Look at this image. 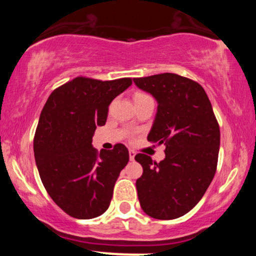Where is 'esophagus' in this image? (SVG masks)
I'll use <instances>...</instances> for the list:
<instances>
[{
	"mask_svg": "<svg viewBox=\"0 0 256 256\" xmlns=\"http://www.w3.org/2000/svg\"><path fill=\"white\" fill-rule=\"evenodd\" d=\"M128 155H130V160L134 161V155H136V152H134V150H130V152H128Z\"/></svg>",
	"mask_w": 256,
	"mask_h": 256,
	"instance_id": "obj_1",
	"label": "esophagus"
}]
</instances>
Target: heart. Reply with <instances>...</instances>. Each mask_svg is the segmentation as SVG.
Returning a JSON list of instances; mask_svg holds the SVG:
<instances>
[{
    "label": "heart",
    "instance_id": "heart-1",
    "mask_svg": "<svg viewBox=\"0 0 256 256\" xmlns=\"http://www.w3.org/2000/svg\"><path fill=\"white\" fill-rule=\"evenodd\" d=\"M144 98H150V96H148L146 94H143V92H138V94H136V96H134V100Z\"/></svg>",
    "mask_w": 256,
    "mask_h": 256
}]
</instances>
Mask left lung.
I'll return each mask as SVG.
<instances>
[{"instance_id":"obj_1","label":"left lung","mask_w":256,"mask_h":256,"mask_svg":"<svg viewBox=\"0 0 256 256\" xmlns=\"http://www.w3.org/2000/svg\"><path fill=\"white\" fill-rule=\"evenodd\" d=\"M156 100L158 112L148 140L165 144V158L146 154L134 160L143 167L136 182L146 214L171 220L192 210L213 180L218 164L220 130L204 88L174 73L134 78Z\"/></svg>"}]
</instances>
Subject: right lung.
<instances>
[{
	"mask_svg": "<svg viewBox=\"0 0 256 256\" xmlns=\"http://www.w3.org/2000/svg\"><path fill=\"white\" fill-rule=\"evenodd\" d=\"M131 84V78L77 77L52 91L44 104L34 134V160L46 192L73 218H96L110 207L128 150L118 143L98 152L91 143L96 126L106 124L110 102Z\"/></svg>",
	"mask_w": 256,
	"mask_h": 256,
	"instance_id": "1",
	"label": "right lung"
}]
</instances>
